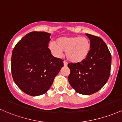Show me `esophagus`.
<instances>
[{
	"label": "esophagus",
	"instance_id": "esophagus-1",
	"mask_svg": "<svg viewBox=\"0 0 122 122\" xmlns=\"http://www.w3.org/2000/svg\"><path fill=\"white\" fill-rule=\"evenodd\" d=\"M63 65H64V66H67V65H68V63L66 61H63Z\"/></svg>",
	"mask_w": 122,
	"mask_h": 122
}]
</instances>
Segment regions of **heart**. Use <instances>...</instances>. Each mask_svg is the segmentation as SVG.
Returning a JSON list of instances; mask_svg holds the SVG:
<instances>
[{"label": "heart", "mask_w": 122, "mask_h": 122, "mask_svg": "<svg viewBox=\"0 0 122 122\" xmlns=\"http://www.w3.org/2000/svg\"><path fill=\"white\" fill-rule=\"evenodd\" d=\"M56 43L51 42L49 48L55 56L61 57L66 51V57L72 63L81 62L86 58L91 49L89 39L81 36H63L58 38Z\"/></svg>", "instance_id": "b5f03b06"}]
</instances>
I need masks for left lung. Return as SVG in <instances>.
<instances>
[{"mask_svg": "<svg viewBox=\"0 0 122 122\" xmlns=\"http://www.w3.org/2000/svg\"><path fill=\"white\" fill-rule=\"evenodd\" d=\"M90 40L91 49L84 61L69 63V83L78 93L89 95L100 90L110 76L111 55L100 37L86 34Z\"/></svg>", "mask_w": 122, "mask_h": 122, "instance_id": "left-lung-1", "label": "left lung"}]
</instances>
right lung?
I'll use <instances>...</instances> for the list:
<instances>
[{"label":"right lung","mask_w":122,"mask_h":122,"mask_svg":"<svg viewBox=\"0 0 122 122\" xmlns=\"http://www.w3.org/2000/svg\"><path fill=\"white\" fill-rule=\"evenodd\" d=\"M51 34L31 31L15 46L12 52L14 81L24 93L42 95L49 90L63 67V61L53 56L48 48Z\"/></svg>","instance_id":"obj_1"}]
</instances>
